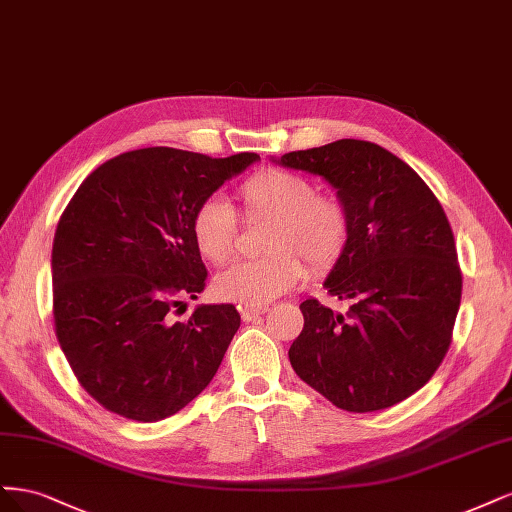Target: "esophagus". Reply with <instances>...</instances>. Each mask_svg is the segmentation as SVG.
<instances>
[{"label":"esophagus","mask_w":512,"mask_h":512,"mask_svg":"<svg viewBox=\"0 0 512 512\" xmlns=\"http://www.w3.org/2000/svg\"><path fill=\"white\" fill-rule=\"evenodd\" d=\"M266 312H268L266 306H244L240 310V315H242V321H255L257 317L266 315Z\"/></svg>","instance_id":"1"}]
</instances>
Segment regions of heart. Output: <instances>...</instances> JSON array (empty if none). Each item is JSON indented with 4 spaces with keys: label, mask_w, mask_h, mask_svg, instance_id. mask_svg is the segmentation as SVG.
<instances>
[{
    "label": "heart",
    "mask_w": 512,
    "mask_h": 512,
    "mask_svg": "<svg viewBox=\"0 0 512 512\" xmlns=\"http://www.w3.org/2000/svg\"><path fill=\"white\" fill-rule=\"evenodd\" d=\"M240 200L249 219H270L266 251L270 255L238 261L214 280L219 298L244 306H263L291 289L308 268L327 270L340 257L349 219L334 197L317 195V185L306 176L285 170H263L240 187ZM238 219L232 204L208 197L193 217V238L200 253L212 263L234 255Z\"/></svg>",
    "instance_id": "1"
}]
</instances>
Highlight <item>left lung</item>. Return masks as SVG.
I'll list each match as a JSON object with an SVG mask.
<instances>
[{
    "instance_id": "left-lung-1",
    "label": "left lung",
    "mask_w": 512,
    "mask_h": 512,
    "mask_svg": "<svg viewBox=\"0 0 512 512\" xmlns=\"http://www.w3.org/2000/svg\"><path fill=\"white\" fill-rule=\"evenodd\" d=\"M321 176L349 219L323 287L349 312L304 300L289 361L349 412L389 408L419 391L451 344L461 272L447 214L421 176L387 148L338 140L274 159Z\"/></svg>"
}]
</instances>
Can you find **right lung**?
<instances>
[{
	"mask_svg": "<svg viewBox=\"0 0 512 512\" xmlns=\"http://www.w3.org/2000/svg\"><path fill=\"white\" fill-rule=\"evenodd\" d=\"M255 161L138 148L91 172L63 210L51 259L57 340L104 408L161 421L217 374L240 327L236 306L200 304L187 321L170 312L206 287L195 210Z\"/></svg>",
	"mask_w": 512,
	"mask_h": 512,
	"instance_id": "right-lung-1",
	"label": "right lung"
}]
</instances>
